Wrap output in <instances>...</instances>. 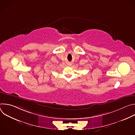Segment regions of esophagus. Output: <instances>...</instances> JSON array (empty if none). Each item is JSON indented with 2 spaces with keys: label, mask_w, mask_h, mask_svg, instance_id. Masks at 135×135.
Returning <instances> with one entry per match:
<instances>
[{
  "label": "esophagus",
  "mask_w": 135,
  "mask_h": 135,
  "mask_svg": "<svg viewBox=\"0 0 135 135\" xmlns=\"http://www.w3.org/2000/svg\"><path fill=\"white\" fill-rule=\"evenodd\" d=\"M68 66H71V63H68Z\"/></svg>",
  "instance_id": "obj_1"
}]
</instances>
